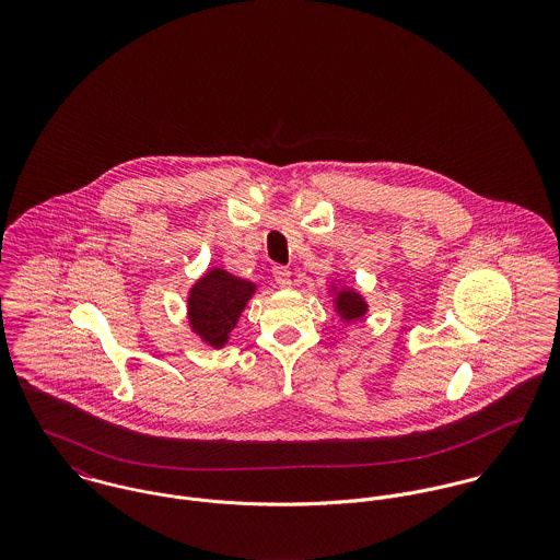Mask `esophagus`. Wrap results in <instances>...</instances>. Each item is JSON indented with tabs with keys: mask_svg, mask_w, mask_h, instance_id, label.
<instances>
[{
	"mask_svg": "<svg viewBox=\"0 0 560 560\" xmlns=\"http://www.w3.org/2000/svg\"><path fill=\"white\" fill-rule=\"evenodd\" d=\"M273 280L280 289H289L291 287V271L287 267H273Z\"/></svg>",
	"mask_w": 560,
	"mask_h": 560,
	"instance_id": "esophagus-1",
	"label": "esophagus"
}]
</instances>
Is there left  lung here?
<instances>
[{"mask_svg": "<svg viewBox=\"0 0 560 560\" xmlns=\"http://www.w3.org/2000/svg\"><path fill=\"white\" fill-rule=\"evenodd\" d=\"M334 306L342 320L362 319L369 311V304L364 302V298L360 293H355L353 289H345V287L336 293Z\"/></svg>", "mask_w": 560, "mask_h": 560, "instance_id": "8db88e82", "label": "left lung"}]
</instances>
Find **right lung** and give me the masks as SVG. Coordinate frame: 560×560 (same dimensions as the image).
Returning a JSON list of instances; mask_svg holds the SVG:
<instances>
[{
	"label": "right lung",
	"instance_id": "1",
	"mask_svg": "<svg viewBox=\"0 0 560 560\" xmlns=\"http://www.w3.org/2000/svg\"><path fill=\"white\" fill-rule=\"evenodd\" d=\"M256 284L237 278L226 269H209L191 289L187 298V317L191 329L211 347L220 349L229 342L241 313Z\"/></svg>",
	"mask_w": 560,
	"mask_h": 560
}]
</instances>
